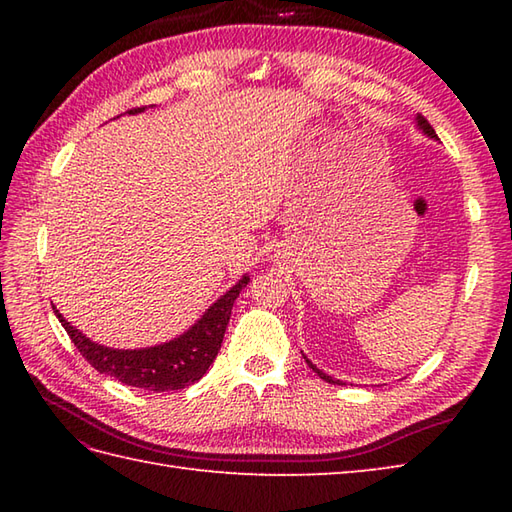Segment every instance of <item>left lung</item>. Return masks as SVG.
I'll return each instance as SVG.
<instances>
[{
  "instance_id": "1",
  "label": "left lung",
  "mask_w": 512,
  "mask_h": 512,
  "mask_svg": "<svg viewBox=\"0 0 512 512\" xmlns=\"http://www.w3.org/2000/svg\"><path fill=\"white\" fill-rule=\"evenodd\" d=\"M416 121H418V127L422 129V132H424V134H427V136H431V138H438V134H436V129H433V127L429 125V121H427V118H424V116H418V118H416ZM303 358H306V356H303ZM306 363H308V365L312 367V372H317V376L325 380V383H334V385H339V380H334L332 376H328V374H323V372H321V369H319L317 365H312V363L308 361V358H306Z\"/></svg>"
}]
</instances>
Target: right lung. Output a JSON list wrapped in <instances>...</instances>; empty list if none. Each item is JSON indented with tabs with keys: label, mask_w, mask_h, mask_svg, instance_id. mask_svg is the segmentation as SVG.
<instances>
[{
	"label": "right lung",
	"mask_w": 512,
	"mask_h": 512,
	"mask_svg": "<svg viewBox=\"0 0 512 512\" xmlns=\"http://www.w3.org/2000/svg\"><path fill=\"white\" fill-rule=\"evenodd\" d=\"M143 110L145 107H132L127 112L136 114ZM246 284L248 277L239 279L224 297L217 299L204 312V317L191 330L178 336V339L156 347H145V350H114V347L99 345L72 328L57 308H54V314H57V319L61 321L65 332H68L76 350L81 352V356L96 372L114 376L129 387L160 394V391L189 387L206 374V369L211 367L222 347L233 303Z\"/></svg>",
	"instance_id": "add662e5"
}]
</instances>
